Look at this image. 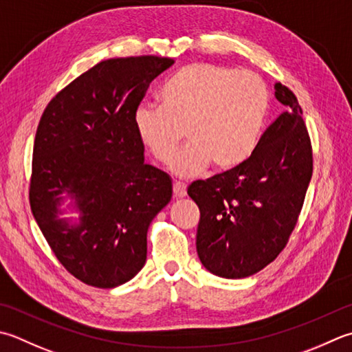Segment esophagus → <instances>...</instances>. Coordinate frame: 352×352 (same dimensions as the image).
<instances>
[{
	"label": "esophagus",
	"mask_w": 352,
	"mask_h": 352,
	"mask_svg": "<svg viewBox=\"0 0 352 352\" xmlns=\"http://www.w3.org/2000/svg\"><path fill=\"white\" fill-rule=\"evenodd\" d=\"M188 195V190H186V184L184 183H174V197L175 198H184Z\"/></svg>",
	"instance_id": "esophagus-1"
}]
</instances>
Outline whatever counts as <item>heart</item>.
Segmentation results:
<instances>
[{"mask_svg":"<svg viewBox=\"0 0 352 352\" xmlns=\"http://www.w3.org/2000/svg\"><path fill=\"white\" fill-rule=\"evenodd\" d=\"M268 113L265 82L252 72L195 62L175 72L160 89V105L142 103L134 126L155 160L169 163L178 144L190 140L170 164L190 178L213 163L219 170L239 166L256 148Z\"/></svg>","mask_w":352,"mask_h":352,"instance_id":"1","label":"heart"}]
</instances>
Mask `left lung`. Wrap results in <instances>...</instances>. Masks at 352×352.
Here are the masks:
<instances>
[{
  "instance_id": "left-lung-1",
  "label": "left lung",
  "mask_w": 352,
  "mask_h": 352,
  "mask_svg": "<svg viewBox=\"0 0 352 352\" xmlns=\"http://www.w3.org/2000/svg\"><path fill=\"white\" fill-rule=\"evenodd\" d=\"M285 105L244 163L194 182L189 197L199 208L197 253L212 274L252 276L284 249L304 204L313 174L311 142L296 96L282 84Z\"/></svg>"
}]
</instances>
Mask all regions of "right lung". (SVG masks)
Wrapping results in <instances>:
<instances>
[{
  "label": "right lung",
  "mask_w": 352,
  "mask_h": 352,
  "mask_svg": "<svg viewBox=\"0 0 352 352\" xmlns=\"http://www.w3.org/2000/svg\"><path fill=\"white\" fill-rule=\"evenodd\" d=\"M172 64L158 56L102 60L41 117L30 208L59 263L88 285L114 288L142 270L148 227L172 198L170 177L144 163L134 126L149 84ZM68 211L80 218L64 217Z\"/></svg>",
  "instance_id": "obj_1"
}]
</instances>
